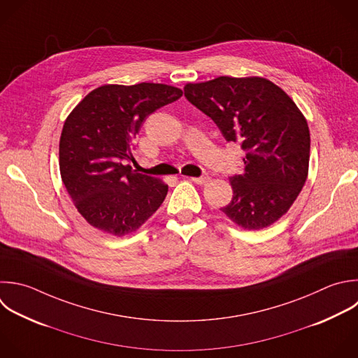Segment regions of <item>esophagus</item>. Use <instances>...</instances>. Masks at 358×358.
Returning a JSON list of instances; mask_svg holds the SVG:
<instances>
[{
  "label": "esophagus",
  "instance_id": "34e87169",
  "mask_svg": "<svg viewBox=\"0 0 358 358\" xmlns=\"http://www.w3.org/2000/svg\"><path fill=\"white\" fill-rule=\"evenodd\" d=\"M192 182H194V183H197V185H204V183H207L208 180H210V178L208 176H199V178H189Z\"/></svg>",
  "mask_w": 358,
  "mask_h": 358
}]
</instances>
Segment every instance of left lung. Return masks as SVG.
Instances as JSON below:
<instances>
[{
  "instance_id": "obj_1",
  "label": "left lung",
  "mask_w": 358,
  "mask_h": 358,
  "mask_svg": "<svg viewBox=\"0 0 358 358\" xmlns=\"http://www.w3.org/2000/svg\"><path fill=\"white\" fill-rule=\"evenodd\" d=\"M185 96L246 154L245 172L229 176L234 196L221 211L245 229L277 221L308 176L310 137L296 105L281 88L259 77L187 84Z\"/></svg>"
}]
</instances>
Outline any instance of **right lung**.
Here are the masks:
<instances>
[{"label":"right lung","instance_id":"obj_1","mask_svg":"<svg viewBox=\"0 0 358 358\" xmlns=\"http://www.w3.org/2000/svg\"><path fill=\"white\" fill-rule=\"evenodd\" d=\"M182 95L165 84L103 85L67 117L60 138L62 179L80 214L96 229L130 234L165 200L166 185L126 162L134 159L133 141L145 119Z\"/></svg>","mask_w":358,"mask_h":358}]
</instances>
